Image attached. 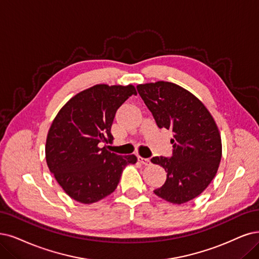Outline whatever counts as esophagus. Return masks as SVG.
I'll return each mask as SVG.
<instances>
[{
  "instance_id": "obj_1",
  "label": "esophagus",
  "mask_w": 259,
  "mask_h": 259,
  "mask_svg": "<svg viewBox=\"0 0 259 259\" xmlns=\"http://www.w3.org/2000/svg\"><path fill=\"white\" fill-rule=\"evenodd\" d=\"M138 159H139V161L141 162L142 164H144V165H149V164H150V159H149V158H143V157H139Z\"/></svg>"
}]
</instances>
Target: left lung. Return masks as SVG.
Here are the masks:
<instances>
[{"label":"left lung","instance_id":"left-lung-1","mask_svg":"<svg viewBox=\"0 0 259 259\" xmlns=\"http://www.w3.org/2000/svg\"><path fill=\"white\" fill-rule=\"evenodd\" d=\"M157 126L173 132L171 157L151 162L167 173L154 193L166 202L184 204L198 196L214 178L222 157L221 136L211 114L194 95L170 82L137 86Z\"/></svg>","mask_w":259,"mask_h":259}]
</instances>
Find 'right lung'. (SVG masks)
<instances>
[{
	"label": "right lung",
	"instance_id": "add662e5",
	"mask_svg": "<svg viewBox=\"0 0 259 259\" xmlns=\"http://www.w3.org/2000/svg\"><path fill=\"white\" fill-rule=\"evenodd\" d=\"M135 86L105 84L76 94L55 116L48 132V167L65 192L79 203L93 204L113 193L122 169L135 164V155L110 152L102 143H111L115 114Z\"/></svg>",
	"mask_w": 259,
	"mask_h": 259
}]
</instances>
